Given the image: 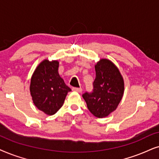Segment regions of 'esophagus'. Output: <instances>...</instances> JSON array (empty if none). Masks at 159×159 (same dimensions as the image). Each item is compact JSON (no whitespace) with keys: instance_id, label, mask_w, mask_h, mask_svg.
Returning <instances> with one entry per match:
<instances>
[{"instance_id":"34e87169","label":"esophagus","mask_w":159,"mask_h":159,"mask_svg":"<svg viewBox=\"0 0 159 159\" xmlns=\"http://www.w3.org/2000/svg\"><path fill=\"white\" fill-rule=\"evenodd\" d=\"M73 90L75 91V92H79L81 93L82 92V88H76V87H73Z\"/></svg>"}]
</instances>
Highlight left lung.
<instances>
[{"mask_svg":"<svg viewBox=\"0 0 159 159\" xmlns=\"http://www.w3.org/2000/svg\"><path fill=\"white\" fill-rule=\"evenodd\" d=\"M95 71L92 92H86L82 97L93 115L104 118L117 108L124 94V83L117 67L106 59L97 63Z\"/></svg>","mask_w":159,"mask_h":159,"instance_id":"8db88e82","label":"left lung"}]
</instances>
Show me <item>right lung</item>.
Wrapping results in <instances>:
<instances>
[{"label":"right lung","instance_id":"right-lung-1","mask_svg":"<svg viewBox=\"0 0 159 159\" xmlns=\"http://www.w3.org/2000/svg\"><path fill=\"white\" fill-rule=\"evenodd\" d=\"M59 62L43 60L31 78L30 91L33 103L47 115H54L64 103L71 89L58 73Z\"/></svg>","mask_w":159,"mask_h":159}]
</instances>
